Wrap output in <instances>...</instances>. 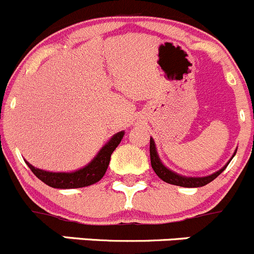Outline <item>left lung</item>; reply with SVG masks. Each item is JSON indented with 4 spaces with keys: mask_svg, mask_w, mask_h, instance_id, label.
<instances>
[{
    "mask_svg": "<svg viewBox=\"0 0 254 254\" xmlns=\"http://www.w3.org/2000/svg\"><path fill=\"white\" fill-rule=\"evenodd\" d=\"M236 152L237 149L235 150L233 155L231 157V159L228 160L227 164L223 165L220 170L217 172L212 173V174L206 175V177H185V175H180L178 173L173 172L170 170L169 168L165 167L163 164V162L160 160L159 155H158L157 152V147H155V143L154 139L150 137V144H149V153H150V164H152L153 170L155 172V174L163 180V182L168 183V184H173V185H178V187H183V188H200V187H204V185L209 184L211 183L213 179L218 177L223 170L226 169V167L228 165V163L232 160V158L235 157Z\"/></svg>",
    "mask_w": 254,
    "mask_h": 254,
    "instance_id": "obj_1",
    "label": "left lung"
}]
</instances>
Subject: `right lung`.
I'll use <instances>...</instances> for the list:
<instances>
[{
    "label": "right lung",
    "mask_w": 254,
    "mask_h": 254,
    "mask_svg": "<svg viewBox=\"0 0 254 254\" xmlns=\"http://www.w3.org/2000/svg\"><path fill=\"white\" fill-rule=\"evenodd\" d=\"M124 135L125 130L112 135L89 164L74 172H48L33 167L27 160L26 163L39 180L55 189H75V188L89 187L102 179L110 164L111 154L121 143Z\"/></svg>",
    "instance_id": "obj_1"
}]
</instances>
